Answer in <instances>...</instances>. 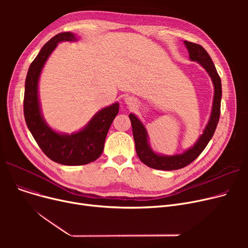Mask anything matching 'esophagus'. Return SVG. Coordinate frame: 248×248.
I'll list each match as a JSON object with an SVG mask.
<instances>
[{
    "mask_svg": "<svg viewBox=\"0 0 248 248\" xmlns=\"http://www.w3.org/2000/svg\"><path fill=\"white\" fill-rule=\"evenodd\" d=\"M124 102L127 104L129 108H134L135 104H136V100L132 96H126L124 98Z\"/></svg>",
    "mask_w": 248,
    "mask_h": 248,
    "instance_id": "obj_1",
    "label": "esophagus"
}]
</instances>
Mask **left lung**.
<instances>
[{
  "mask_svg": "<svg viewBox=\"0 0 248 248\" xmlns=\"http://www.w3.org/2000/svg\"><path fill=\"white\" fill-rule=\"evenodd\" d=\"M184 44L189 52L190 60L198 62L211 77V80L214 86L211 114L209 117V121H208L204 128L203 134L194 142V145L192 147L188 148L186 151L181 154L167 155L155 153L151 148L149 142V135L146 126L136 114L129 113L128 117L132 123L133 135L138 157L145 165H147L150 168L155 169V170H179V169H182L191 164L204 151V149L208 145V142L212 139L219 121L222 88H221V79L217 73L215 65L210 55L207 53V51L201 45L195 44L189 41H184Z\"/></svg>",
  "mask_w": 248,
  "mask_h": 248,
  "instance_id": "1",
  "label": "left lung"
}]
</instances>
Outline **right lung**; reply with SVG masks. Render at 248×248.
Listing matches in <instances>:
<instances>
[{
    "label": "right lung",
    "mask_w": 248,
    "mask_h": 248,
    "mask_svg": "<svg viewBox=\"0 0 248 248\" xmlns=\"http://www.w3.org/2000/svg\"><path fill=\"white\" fill-rule=\"evenodd\" d=\"M64 41L75 42L77 37L71 32L55 35L31 63L25 81L24 116L38 146L49 159L65 166H80L100 157L110 124L119 113L120 104L114 102L100 109L85 126L71 135L56 132L46 123L39 99V79L47 59L58 43Z\"/></svg>",
    "instance_id": "obj_1"
}]
</instances>
